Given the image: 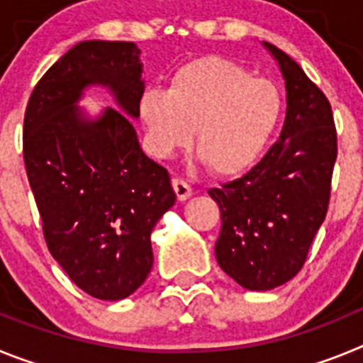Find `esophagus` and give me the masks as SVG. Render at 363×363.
<instances>
[{
  "mask_svg": "<svg viewBox=\"0 0 363 363\" xmlns=\"http://www.w3.org/2000/svg\"><path fill=\"white\" fill-rule=\"evenodd\" d=\"M172 189H174L176 196H178L179 201L187 200V198L192 194L191 185H189L187 182H184V179H182V178H174V179H172Z\"/></svg>",
  "mask_w": 363,
  "mask_h": 363,
  "instance_id": "esophagus-1",
  "label": "esophagus"
}]
</instances>
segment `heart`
I'll return each instance as SVG.
<instances>
[{
  "mask_svg": "<svg viewBox=\"0 0 363 363\" xmlns=\"http://www.w3.org/2000/svg\"><path fill=\"white\" fill-rule=\"evenodd\" d=\"M284 99L278 86L220 56L198 57L174 70L167 91H145L138 114L152 150L169 156L189 145L216 176L249 171L267 149L280 123Z\"/></svg>",
  "mask_w": 363,
  "mask_h": 363,
  "instance_id": "obj_1",
  "label": "heart"
}]
</instances>
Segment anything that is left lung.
Segmentation results:
<instances>
[{
	"mask_svg": "<svg viewBox=\"0 0 363 363\" xmlns=\"http://www.w3.org/2000/svg\"><path fill=\"white\" fill-rule=\"evenodd\" d=\"M287 89L280 140L251 171L209 189L220 207V267L249 291H269L300 272L325 220L338 154L327 96L294 60L265 43Z\"/></svg>",
	"mask_w": 363,
	"mask_h": 363,
	"instance_id": "left-lung-1",
	"label": "left lung"
}]
</instances>
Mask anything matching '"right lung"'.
Returning <instances> with one entry per match:
<instances>
[{"label": "right lung", "mask_w": 363, "mask_h": 363, "mask_svg": "<svg viewBox=\"0 0 363 363\" xmlns=\"http://www.w3.org/2000/svg\"><path fill=\"white\" fill-rule=\"evenodd\" d=\"M108 84L130 116L145 92L133 41H82L36 83L23 120V162L43 238L70 280L98 300L133 294L152 269L150 233L176 194L145 156L130 118L82 121L85 86Z\"/></svg>", "instance_id": "obj_1"}]
</instances>
